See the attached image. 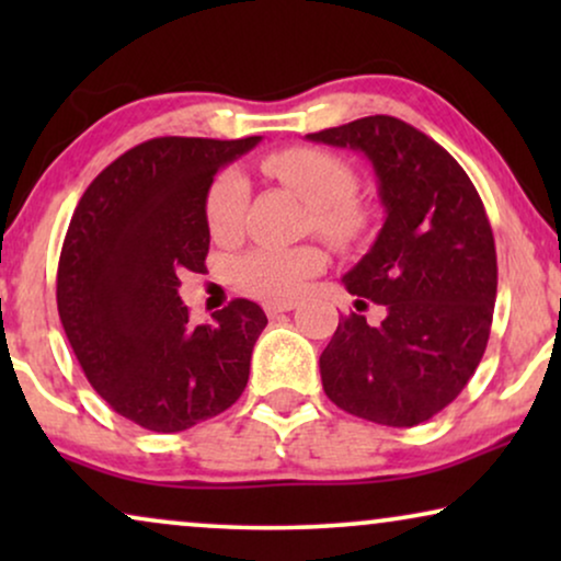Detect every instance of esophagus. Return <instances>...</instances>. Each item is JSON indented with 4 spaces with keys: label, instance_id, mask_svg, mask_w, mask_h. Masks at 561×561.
<instances>
[{
    "label": "esophagus",
    "instance_id": "obj_1",
    "mask_svg": "<svg viewBox=\"0 0 561 561\" xmlns=\"http://www.w3.org/2000/svg\"><path fill=\"white\" fill-rule=\"evenodd\" d=\"M296 304L294 301H267L265 304V313L267 317H280V313L294 311Z\"/></svg>",
    "mask_w": 561,
    "mask_h": 561
}]
</instances>
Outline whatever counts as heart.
<instances>
[{
    "label": "heart",
    "instance_id": "b5f03b06",
    "mask_svg": "<svg viewBox=\"0 0 561 561\" xmlns=\"http://www.w3.org/2000/svg\"><path fill=\"white\" fill-rule=\"evenodd\" d=\"M267 168L296 188L313 206L319 232L336 242H350L363 232L365 217L355 202L357 175L340 156L313 148H290L267 158ZM250 204V183L240 171H225L206 198L209 232L219 242H234L242 234ZM327 255L313 244L298 248H255L234 260L237 286L267 301H286L301 294L304 283L324 271Z\"/></svg>",
    "mask_w": 561,
    "mask_h": 561
}]
</instances>
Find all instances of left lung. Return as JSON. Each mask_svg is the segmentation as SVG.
Segmentation results:
<instances>
[{
	"label": "left lung",
	"instance_id": "8db88e82",
	"mask_svg": "<svg viewBox=\"0 0 561 561\" xmlns=\"http://www.w3.org/2000/svg\"><path fill=\"white\" fill-rule=\"evenodd\" d=\"M359 150L378 179L382 221L344 288L386 309L340 319L319 357L329 401L382 426H416L455 401L488 347L495 240L472 181L432 137L375 114L306 135Z\"/></svg>",
	"mask_w": 561,
	"mask_h": 561
}]
</instances>
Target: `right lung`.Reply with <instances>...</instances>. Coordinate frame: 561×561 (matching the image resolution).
Returning <instances> with one entry per match:
<instances>
[{
	"label": "right lung",
	"mask_w": 561,
	"mask_h": 561,
	"mask_svg": "<svg viewBox=\"0 0 561 561\" xmlns=\"http://www.w3.org/2000/svg\"><path fill=\"white\" fill-rule=\"evenodd\" d=\"M260 137H156L91 181L58 263V313L91 388L119 416L173 434L227 411L250 378L265 311L234 298L188 321L183 271H204L206 196Z\"/></svg>",
	"instance_id": "obj_1"
}]
</instances>
